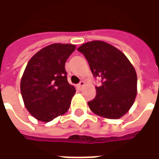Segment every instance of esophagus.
I'll list each match as a JSON object with an SVG mask.
<instances>
[{
  "mask_svg": "<svg viewBox=\"0 0 159 159\" xmlns=\"http://www.w3.org/2000/svg\"><path fill=\"white\" fill-rule=\"evenodd\" d=\"M84 85H85V82H84V81H81L79 83V84L77 85V88H78L79 89H82V88H83Z\"/></svg>",
  "mask_w": 159,
  "mask_h": 159,
  "instance_id": "obj_1",
  "label": "esophagus"
}]
</instances>
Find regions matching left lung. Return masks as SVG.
Returning a JSON list of instances; mask_svg holds the SVG:
<instances>
[{"label": "left lung", "instance_id": "left-lung-1", "mask_svg": "<svg viewBox=\"0 0 159 159\" xmlns=\"http://www.w3.org/2000/svg\"><path fill=\"white\" fill-rule=\"evenodd\" d=\"M93 75L101 79L95 87L96 96L88 102L90 110L100 117L118 119L133 106L137 94V75L123 52L103 41H92L80 46Z\"/></svg>", "mask_w": 159, "mask_h": 159}]
</instances>
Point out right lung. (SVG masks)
<instances>
[{"mask_svg":"<svg viewBox=\"0 0 159 159\" xmlns=\"http://www.w3.org/2000/svg\"><path fill=\"white\" fill-rule=\"evenodd\" d=\"M76 49L69 43H53L30 59L21 82L24 104L30 114L48 123L69 110L75 87L67 81L66 62Z\"/></svg>","mask_w":159,"mask_h":159,"instance_id":"obj_1","label":"right lung"}]
</instances>
